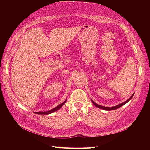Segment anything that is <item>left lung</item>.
Here are the masks:
<instances>
[{"mask_svg": "<svg viewBox=\"0 0 150 150\" xmlns=\"http://www.w3.org/2000/svg\"><path fill=\"white\" fill-rule=\"evenodd\" d=\"M134 93H133L132 95V96L129 97V98L128 99L127 101H125L123 102L122 103H120V104H119V105H118L115 106H112V107H106V106H101V105H99L96 103L95 102H94L92 99H91V101H92V103H93L94 105H95L96 107H97V108H100V109H103V110H106V111H112V110H114V109L119 108H120L121 106H122L123 105H125L127 103H128V102L132 98V96H134Z\"/></svg>", "mask_w": 150, "mask_h": 150, "instance_id": "1", "label": "left lung"}]
</instances>
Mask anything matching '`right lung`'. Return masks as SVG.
<instances>
[{
  "label": "right lung",
  "mask_w": 150,
  "mask_h": 150,
  "mask_svg": "<svg viewBox=\"0 0 150 150\" xmlns=\"http://www.w3.org/2000/svg\"><path fill=\"white\" fill-rule=\"evenodd\" d=\"M66 101H67V98H66V100H65V101L64 102H62L61 104L59 105L58 106H57V107L53 108L51 110H49V111H45H45H44V112H34L35 114H52V113H53V112H54L55 111H58V110H59L63 105L65 104Z\"/></svg>",
  "instance_id": "add662e5"
}]
</instances>
